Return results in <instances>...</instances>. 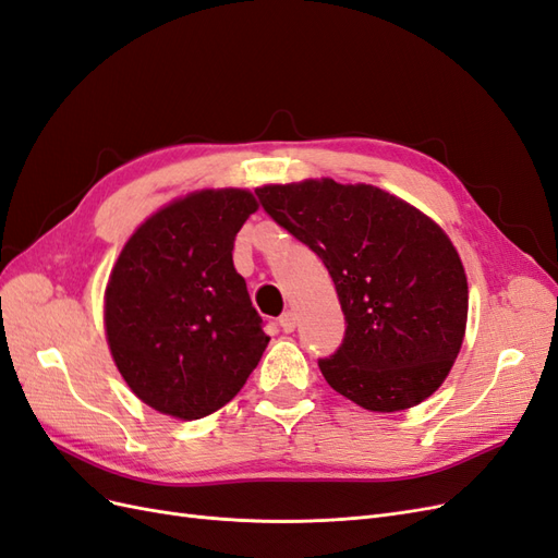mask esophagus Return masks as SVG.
Instances as JSON below:
<instances>
[{"label":"esophagus","instance_id":"esophagus-1","mask_svg":"<svg viewBox=\"0 0 558 558\" xmlns=\"http://www.w3.org/2000/svg\"><path fill=\"white\" fill-rule=\"evenodd\" d=\"M280 327H282V331H294L296 329V315L292 313V311H288V313H282L280 315Z\"/></svg>","mask_w":558,"mask_h":558}]
</instances>
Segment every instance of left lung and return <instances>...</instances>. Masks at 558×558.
Returning a JSON list of instances; mask_svg holds the SVG:
<instances>
[{
    "instance_id": "1",
    "label": "left lung",
    "mask_w": 558,
    "mask_h": 558,
    "mask_svg": "<svg viewBox=\"0 0 558 558\" xmlns=\"http://www.w3.org/2000/svg\"><path fill=\"white\" fill-rule=\"evenodd\" d=\"M264 210L327 266L345 337L320 372L367 411L427 400L460 353L468 276L451 238L411 203L329 178L257 189Z\"/></svg>"
}]
</instances>
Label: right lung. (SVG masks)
Segmentation results:
<instances>
[{
	"instance_id": "add662e5",
	"label": "right lung",
	"mask_w": 558,
	"mask_h": 558,
	"mask_svg": "<svg viewBox=\"0 0 558 558\" xmlns=\"http://www.w3.org/2000/svg\"><path fill=\"white\" fill-rule=\"evenodd\" d=\"M257 210L250 189L191 191L142 221L111 268V360L166 416L198 421L231 402L270 341L233 268L235 233Z\"/></svg>"
}]
</instances>
